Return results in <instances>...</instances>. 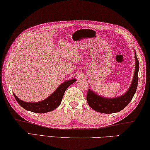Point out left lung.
Wrapping results in <instances>:
<instances>
[{"label":"left lung","instance_id":"obj_1","mask_svg":"<svg viewBox=\"0 0 150 150\" xmlns=\"http://www.w3.org/2000/svg\"><path fill=\"white\" fill-rule=\"evenodd\" d=\"M134 57L136 59L134 74L133 76L132 83L128 91L122 96L108 98L100 96L94 91H92L91 89H88L86 94V100L90 107L98 112L110 114L119 112L129 104L137 91L138 83L139 62L135 51Z\"/></svg>","mask_w":150,"mask_h":150}]
</instances>
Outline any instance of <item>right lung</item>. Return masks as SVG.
Listing matches in <instances>:
<instances>
[{"mask_svg":"<svg viewBox=\"0 0 150 150\" xmlns=\"http://www.w3.org/2000/svg\"><path fill=\"white\" fill-rule=\"evenodd\" d=\"M76 81L75 79H73L69 81H65L59 85L58 88L52 94L47 98L39 102H26L19 99L18 98L13 94L16 101L18 102L21 107L25 110L32 111L37 113H47L55 110L60 104L62 98H63L64 92L66 90L71 84L74 83Z\"/></svg>","mask_w":150,"mask_h":150,"instance_id":"right-lung-1","label":"right lung"}]
</instances>
